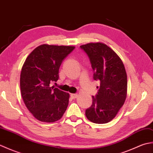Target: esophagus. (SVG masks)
Wrapping results in <instances>:
<instances>
[{
	"mask_svg": "<svg viewBox=\"0 0 153 153\" xmlns=\"http://www.w3.org/2000/svg\"><path fill=\"white\" fill-rule=\"evenodd\" d=\"M70 97L72 99H76V98H77V93H71L70 95Z\"/></svg>",
	"mask_w": 153,
	"mask_h": 153,
	"instance_id": "1",
	"label": "esophagus"
}]
</instances>
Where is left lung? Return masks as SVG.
<instances>
[{"instance_id": "obj_1", "label": "left lung", "mask_w": 153, "mask_h": 153, "mask_svg": "<svg viewBox=\"0 0 153 153\" xmlns=\"http://www.w3.org/2000/svg\"><path fill=\"white\" fill-rule=\"evenodd\" d=\"M87 53L94 71L93 79L100 81L98 93L85 110L87 118L106 123L115 118L127 97V74L121 58L105 43H89L80 46Z\"/></svg>"}]
</instances>
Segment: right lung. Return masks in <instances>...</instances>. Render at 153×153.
<instances>
[{
  "label": "right lung",
  "instance_id": "add662e5",
  "mask_svg": "<svg viewBox=\"0 0 153 153\" xmlns=\"http://www.w3.org/2000/svg\"><path fill=\"white\" fill-rule=\"evenodd\" d=\"M74 46L43 44L28 55L20 74V89L24 104L35 118L43 122H54L62 117L69 103V93L51 83L58 79L63 60Z\"/></svg>",
  "mask_w": 153,
  "mask_h": 153
}]
</instances>
